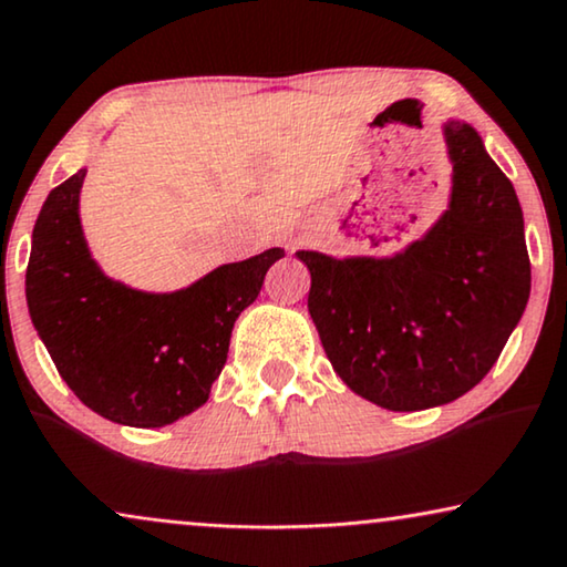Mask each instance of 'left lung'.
<instances>
[{
  "instance_id": "8db88e82",
  "label": "left lung",
  "mask_w": 567,
  "mask_h": 567,
  "mask_svg": "<svg viewBox=\"0 0 567 567\" xmlns=\"http://www.w3.org/2000/svg\"><path fill=\"white\" fill-rule=\"evenodd\" d=\"M444 136L452 200L423 239L382 260L297 252L332 369L400 413L446 405L483 382L532 289L514 185L467 123L449 121Z\"/></svg>"
}]
</instances>
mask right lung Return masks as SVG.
Masks as SVG:
<instances>
[{"label": "right lung", "instance_id": "add662e5", "mask_svg": "<svg viewBox=\"0 0 567 567\" xmlns=\"http://www.w3.org/2000/svg\"><path fill=\"white\" fill-rule=\"evenodd\" d=\"M84 175L56 185L38 214L25 274L30 320L84 405L113 423L159 429L208 400L235 320L284 250L219 266L173 293L128 289L97 268L84 243Z\"/></svg>", "mask_w": 567, "mask_h": 567}]
</instances>
